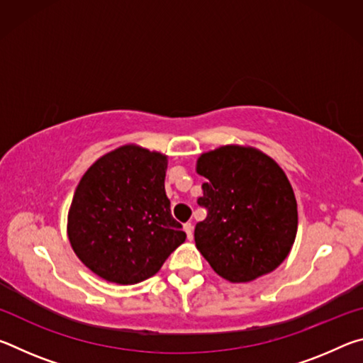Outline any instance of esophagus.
<instances>
[{"label":"esophagus","mask_w":363,"mask_h":363,"mask_svg":"<svg viewBox=\"0 0 363 363\" xmlns=\"http://www.w3.org/2000/svg\"><path fill=\"white\" fill-rule=\"evenodd\" d=\"M184 230H186L189 240H192V238H194V225L190 223H186V224H184Z\"/></svg>","instance_id":"obj_1"}]
</instances>
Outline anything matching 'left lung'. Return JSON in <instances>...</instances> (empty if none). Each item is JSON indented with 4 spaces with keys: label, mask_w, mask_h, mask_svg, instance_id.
Segmentation results:
<instances>
[{
    "label": "left lung",
    "mask_w": 363,
    "mask_h": 363,
    "mask_svg": "<svg viewBox=\"0 0 363 363\" xmlns=\"http://www.w3.org/2000/svg\"><path fill=\"white\" fill-rule=\"evenodd\" d=\"M196 173L206 177L195 225L196 250L219 277L247 284L277 269L298 232V205L285 171L250 145H220L201 153Z\"/></svg>",
    "instance_id": "left-lung-1"
}]
</instances>
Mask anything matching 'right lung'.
Wrapping results in <instances>:
<instances>
[{
	"label": "right lung",
	"instance_id": "1",
	"mask_svg": "<svg viewBox=\"0 0 363 363\" xmlns=\"http://www.w3.org/2000/svg\"><path fill=\"white\" fill-rule=\"evenodd\" d=\"M168 157L126 144L106 153L79 179L67 235L101 279L134 285L155 275L186 240L164 192Z\"/></svg>",
	"mask_w": 363,
	"mask_h": 363
}]
</instances>
